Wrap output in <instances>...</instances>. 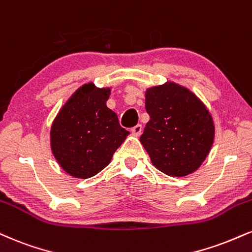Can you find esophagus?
<instances>
[{"label":"esophagus","mask_w":252,"mask_h":252,"mask_svg":"<svg viewBox=\"0 0 252 252\" xmlns=\"http://www.w3.org/2000/svg\"><path fill=\"white\" fill-rule=\"evenodd\" d=\"M142 129H143V128H142L141 124H137V126H135L134 128L131 129V134L136 136V137H138V136L142 134Z\"/></svg>","instance_id":"34e87169"}]
</instances>
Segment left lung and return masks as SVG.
I'll return each instance as SVG.
<instances>
[{"mask_svg": "<svg viewBox=\"0 0 252 252\" xmlns=\"http://www.w3.org/2000/svg\"><path fill=\"white\" fill-rule=\"evenodd\" d=\"M150 120L141 141L151 163L163 174L184 177L195 172L215 139L213 116L201 99L175 82L145 90Z\"/></svg>", "mask_w": 252, "mask_h": 252, "instance_id": "obj_1", "label": "left lung"}]
</instances>
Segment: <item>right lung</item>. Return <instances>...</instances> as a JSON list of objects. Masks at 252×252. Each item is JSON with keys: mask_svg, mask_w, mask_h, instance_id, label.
I'll return each mask as SVG.
<instances>
[{"mask_svg": "<svg viewBox=\"0 0 252 252\" xmlns=\"http://www.w3.org/2000/svg\"><path fill=\"white\" fill-rule=\"evenodd\" d=\"M111 88L86 83L61 108L50 128L51 153L75 178H90L110 163L129 131L107 107Z\"/></svg>", "mask_w": 252, "mask_h": 252, "instance_id": "obj_1", "label": "right lung"}]
</instances>
